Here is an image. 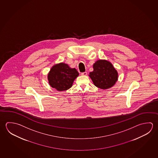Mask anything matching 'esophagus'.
Returning a JSON list of instances; mask_svg holds the SVG:
<instances>
[{
    "mask_svg": "<svg viewBox=\"0 0 158 158\" xmlns=\"http://www.w3.org/2000/svg\"><path fill=\"white\" fill-rule=\"evenodd\" d=\"M81 75H83V76H85V75H87V73L85 72H83L81 73Z\"/></svg>",
    "mask_w": 158,
    "mask_h": 158,
    "instance_id": "1",
    "label": "esophagus"
}]
</instances>
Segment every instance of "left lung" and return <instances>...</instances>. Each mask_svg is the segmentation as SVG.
Instances as JSON below:
<instances>
[{
  "instance_id": "8db88e82",
  "label": "left lung",
  "mask_w": 158,
  "mask_h": 158,
  "mask_svg": "<svg viewBox=\"0 0 158 158\" xmlns=\"http://www.w3.org/2000/svg\"><path fill=\"white\" fill-rule=\"evenodd\" d=\"M94 70L90 73V77L94 85L99 88H111L118 80V72L110 62L99 60L93 65Z\"/></svg>"
}]
</instances>
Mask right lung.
Here are the masks:
<instances>
[{
	"label": "right lung",
	"instance_id": "1",
	"mask_svg": "<svg viewBox=\"0 0 158 158\" xmlns=\"http://www.w3.org/2000/svg\"><path fill=\"white\" fill-rule=\"evenodd\" d=\"M79 73L75 68H70L67 64L60 63L53 66L48 74L50 85L58 90L64 91L72 87Z\"/></svg>",
	"mask_w": 158,
	"mask_h": 158
}]
</instances>
